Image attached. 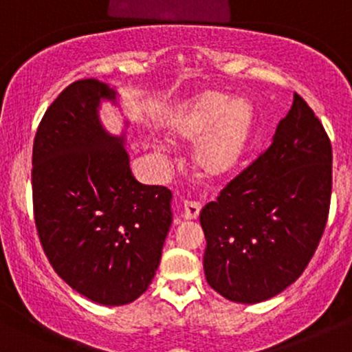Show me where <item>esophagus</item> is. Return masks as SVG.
Instances as JSON below:
<instances>
[{"label":"esophagus","instance_id":"esophagus-1","mask_svg":"<svg viewBox=\"0 0 352 352\" xmlns=\"http://www.w3.org/2000/svg\"><path fill=\"white\" fill-rule=\"evenodd\" d=\"M199 211H201V205H199V203L184 201L183 213H181V217H183L184 220H196V218L199 217Z\"/></svg>","mask_w":352,"mask_h":352}]
</instances>
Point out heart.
I'll return each mask as SVG.
<instances>
[{
    "mask_svg": "<svg viewBox=\"0 0 352 352\" xmlns=\"http://www.w3.org/2000/svg\"><path fill=\"white\" fill-rule=\"evenodd\" d=\"M253 132V109L247 100L221 92H203L179 107L169 122L176 144H195V164L210 179L232 175L241 164Z\"/></svg>",
    "mask_w": 352,
    "mask_h": 352,
    "instance_id": "b5f03b06",
    "label": "heart"
}]
</instances>
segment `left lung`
<instances>
[{"mask_svg": "<svg viewBox=\"0 0 352 352\" xmlns=\"http://www.w3.org/2000/svg\"><path fill=\"white\" fill-rule=\"evenodd\" d=\"M332 147L314 111L294 94L272 144L199 213L211 289L256 304L300 277L326 228Z\"/></svg>", "mask_w": 352, "mask_h": 352, "instance_id": "8db88e82", "label": "left lung"}]
</instances>
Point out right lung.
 Masks as SVG:
<instances>
[{
  "label": "right lung",
  "mask_w": 352,
  "mask_h": 352,
  "mask_svg": "<svg viewBox=\"0 0 352 352\" xmlns=\"http://www.w3.org/2000/svg\"><path fill=\"white\" fill-rule=\"evenodd\" d=\"M102 99L116 100V90L85 78L45 112L33 141V214L56 274L97 304L124 305L160 267L171 191L132 176L124 138L99 122Z\"/></svg>",
  "instance_id": "1"
}]
</instances>
